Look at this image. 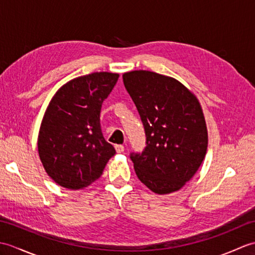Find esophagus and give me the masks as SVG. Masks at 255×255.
I'll list each match as a JSON object with an SVG mask.
<instances>
[{
  "mask_svg": "<svg viewBox=\"0 0 255 255\" xmlns=\"http://www.w3.org/2000/svg\"><path fill=\"white\" fill-rule=\"evenodd\" d=\"M115 149H116V152L117 153H122V152H124V150H125L123 144H116L115 145Z\"/></svg>",
  "mask_w": 255,
  "mask_h": 255,
  "instance_id": "34e87169",
  "label": "esophagus"
}]
</instances>
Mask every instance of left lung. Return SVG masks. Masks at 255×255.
Here are the masks:
<instances>
[{
  "mask_svg": "<svg viewBox=\"0 0 255 255\" xmlns=\"http://www.w3.org/2000/svg\"><path fill=\"white\" fill-rule=\"evenodd\" d=\"M124 85L141 119L142 152H131L138 178L156 194L178 191L194 176L207 150L202 107L175 79L155 72H127Z\"/></svg>",
  "mask_w": 255,
  "mask_h": 255,
  "instance_id": "left-lung-1",
  "label": "left lung"
}]
</instances>
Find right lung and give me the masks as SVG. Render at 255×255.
<instances>
[{
  "label": "right lung",
  "mask_w": 255,
  "mask_h": 255,
  "mask_svg": "<svg viewBox=\"0 0 255 255\" xmlns=\"http://www.w3.org/2000/svg\"><path fill=\"white\" fill-rule=\"evenodd\" d=\"M118 78L117 73H91L71 80L52 97L41 122L38 152L47 174L59 185H90L116 153L103 136L100 114Z\"/></svg>",
  "instance_id": "right-lung-1"
}]
</instances>
